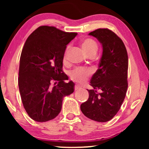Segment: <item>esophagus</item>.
<instances>
[{"label":"esophagus","mask_w":149,"mask_h":149,"mask_svg":"<svg viewBox=\"0 0 149 149\" xmlns=\"http://www.w3.org/2000/svg\"><path fill=\"white\" fill-rule=\"evenodd\" d=\"M81 88V87L80 86V85H76L74 86V89L75 90H79V89H80Z\"/></svg>","instance_id":"esophagus-1"}]
</instances>
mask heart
Masks as SVG:
<instances>
[{
	"label": "heart",
	"mask_w": 149,
	"mask_h": 149,
	"mask_svg": "<svg viewBox=\"0 0 149 149\" xmlns=\"http://www.w3.org/2000/svg\"><path fill=\"white\" fill-rule=\"evenodd\" d=\"M81 45H82L83 50H84L85 54H86L87 56H89V55L93 54H96L97 51V43L94 41V40L89 39V38L88 39H85L82 42ZM68 51V47L66 49L64 59L66 58V56ZM91 71L90 69L78 67V68H76L73 70L71 71L70 77V78L72 79V80L76 81V82L83 83L85 82V81L87 80L89 75L91 74Z\"/></svg>",
	"instance_id": "obj_1"
}]
</instances>
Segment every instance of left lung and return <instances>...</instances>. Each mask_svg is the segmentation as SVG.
I'll use <instances>...</instances> for the list:
<instances>
[{
    "label": "left lung",
    "instance_id": "8db88e82",
    "mask_svg": "<svg viewBox=\"0 0 149 149\" xmlns=\"http://www.w3.org/2000/svg\"><path fill=\"white\" fill-rule=\"evenodd\" d=\"M102 46L98 69L91 79L92 89L89 98L81 104L85 116L97 122H107L118 113L127 89L128 57L122 40L107 28L90 32Z\"/></svg>",
    "mask_w": 149,
    "mask_h": 149
}]
</instances>
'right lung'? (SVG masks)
<instances>
[{
  "label": "right lung",
  "mask_w": 149,
  "mask_h": 149,
  "mask_svg": "<svg viewBox=\"0 0 149 149\" xmlns=\"http://www.w3.org/2000/svg\"><path fill=\"white\" fill-rule=\"evenodd\" d=\"M77 35L42 26L28 36L19 60L18 85L26 113L32 119L46 122L56 118L64 97L74 91L62 71L66 45ZM55 82L52 85V81Z\"/></svg>",
  "instance_id": "right-lung-1"
}]
</instances>
